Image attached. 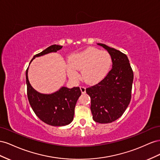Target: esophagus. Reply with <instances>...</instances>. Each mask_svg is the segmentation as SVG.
Wrapping results in <instances>:
<instances>
[{"mask_svg":"<svg viewBox=\"0 0 160 160\" xmlns=\"http://www.w3.org/2000/svg\"><path fill=\"white\" fill-rule=\"evenodd\" d=\"M80 90H81L82 93V94H84V93L86 92V88L84 87V86H81L80 87Z\"/></svg>","mask_w":160,"mask_h":160,"instance_id":"obj_1","label":"esophagus"}]
</instances>
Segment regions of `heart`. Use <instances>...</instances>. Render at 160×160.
Wrapping results in <instances>:
<instances>
[{
    "label": "heart",
    "instance_id": "b5f03b06",
    "mask_svg": "<svg viewBox=\"0 0 160 160\" xmlns=\"http://www.w3.org/2000/svg\"><path fill=\"white\" fill-rule=\"evenodd\" d=\"M112 66V57L107 51L88 48L84 51L72 55L66 64L68 75L71 79L79 78L82 71L83 79L88 83L94 84L105 77Z\"/></svg>",
    "mask_w": 160,
    "mask_h": 160
}]
</instances>
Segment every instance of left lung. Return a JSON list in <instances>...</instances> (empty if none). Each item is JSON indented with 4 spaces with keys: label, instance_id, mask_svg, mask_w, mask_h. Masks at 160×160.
<instances>
[{
    "label": "left lung",
    "instance_id": "left-lung-1",
    "mask_svg": "<svg viewBox=\"0 0 160 160\" xmlns=\"http://www.w3.org/2000/svg\"><path fill=\"white\" fill-rule=\"evenodd\" d=\"M111 54L112 68L97 84L86 88L90 97L93 120L109 123L121 117L131 98L133 72L125 53L102 43H98Z\"/></svg>",
    "mask_w": 160,
    "mask_h": 160
}]
</instances>
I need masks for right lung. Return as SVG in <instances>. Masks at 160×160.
Instances as JSON below:
<instances>
[{"mask_svg":"<svg viewBox=\"0 0 160 160\" xmlns=\"http://www.w3.org/2000/svg\"><path fill=\"white\" fill-rule=\"evenodd\" d=\"M62 48L61 45H53L43 52L36 54L35 57L43 56L50 52H56ZM30 62V63H31ZM26 70L27 94L30 105L41 121L52 126L67 125L73 121L74 108L78 99L81 95L79 87L71 89L62 87L52 94H43L38 92L31 86Z\"/></svg>","mask_w":160,"mask_h":160,"instance_id":"right-lung-1","label":"right lung"}]
</instances>
